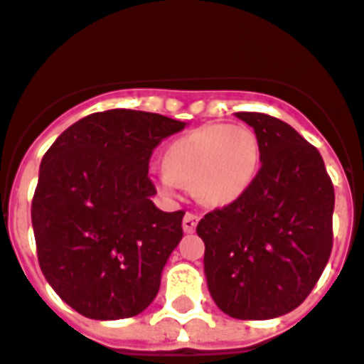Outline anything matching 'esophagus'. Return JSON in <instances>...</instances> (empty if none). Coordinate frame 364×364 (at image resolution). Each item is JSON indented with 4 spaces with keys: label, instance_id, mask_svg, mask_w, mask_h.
<instances>
[{
    "label": "esophagus",
    "instance_id": "esophagus-1",
    "mask_svg": "<svg viewBox=\"0 0 364 364\" xmlns=\"http://www.w3.org/2000/svg\"><path fill=\"white\" fill-rule=\"evenodd\" d=\"M198 221H200V215L186 213L184 219H182V229H184V232H193L196 227H198Z\"/></svg>",
    "mask_w": 364,
    "mask_h": 364
}]
</instances>
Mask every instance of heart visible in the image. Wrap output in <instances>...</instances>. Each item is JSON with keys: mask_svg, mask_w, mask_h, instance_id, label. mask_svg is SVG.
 <instances>
[{"mask_svg": "<svg viewBox=\"0 0 364 364\" xmlns=\"http://www.w3.org/2000/svg\"><path fill=\"white\" fill-rule=\"evenodd\" d=\"M259 161L262 147L252 127L205 124L168 143L156 182L168 193L192 184L203 205L225 208L250 188Z\"/></svg>", "mask_w": 364, "mask_h": 364, "instance_id": "1", "label": "heart"}]
</instances>
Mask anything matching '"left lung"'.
<instances>
[{
    "label": "left lung",
    "mask_w": 364,
    "mask_h": 364,
    "mask_svg": "<svg viewBox=\"0 0 364 364\" xmlns=\"http://www.w3.org/2000/svg\"><path fill=\"white\" fill-rule=\"evenodd\" d=\"M254 127L262 166L246 192L198 223L215 304L238 320H269L301 304L333 246V184L322 155L285 122L237 112Z\"/></svg>",
    "instance_id": "obj_1"
}]
</instances>
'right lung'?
I'll use <instances>...</instances> for the list:
<instances>
[{
    "label": "right lung",
    "instance_id": "right-lung-1",
    "mask_svg": "<svg viewBox=\"0 0 364 364\" xmlns=\"http://www.w3.org/2000/svg\"><path fill=\"white\" fill-rule=\"evenodd\" d=\"M184 126L161 114L106 110L75 122L42 156L31 209L38 264L79 314L137 316L159 293L184 211L155 208L149 161Z\"/></svg>",
    "mask_w": 364,
    "mask_h": 364
}]
</instances>
